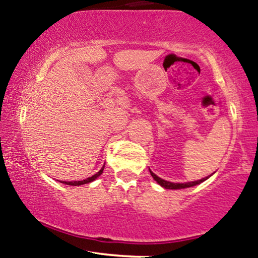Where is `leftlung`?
I'll use <instances>...</instances> for the list:
<instances>
[{"instance_id": "left-lung-1", "label": "left lung", "mask_w": 258, "mask_h": 258, "mask_svg": "<svg viewBox=\"0 0 258 258\" xmlns=\"http://www.w3.org/2000/svg\"><path fill=\"white\" fill-rule=\"evenodd\" d=\"M150 173H151L152 178L155 179L156 181H157L158 184L161 185V186H163L164 189H185V187H191V186H195V185H198L200 183H202V181H205L208 176L206 178H202L200 179V180H196V181H189V183H170V181H167V180H163V179L160 178V176H157L155 174V173H152V170L150 169Z\"/></svg>"}]
</instances>
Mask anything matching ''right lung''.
I'll return each instance as SVG.
<instances>
[{"mask_svg": "<svg viewBox=\"0 0 258 258\" xmlns=\"http://www.w3.org/2000/svg\"><path fill=\"white\" fill-rule=\"evenodd\" d=\"M103 168H105V166H103L102 168H101V169L98 170V172L96 173V174H94V175H92V176H90V178L85 179V180H79V181H64V183H63V181H60V183H63V184H67V185H74V186H79V185H83V184H88V183H91V181H94L95 179H97V176H100L101 174H102V172H103Z\"/></svg>", "mask_w": 258, "mask_h": 258, "instance_id": "obj_1", "label": "right lung"}]
</instances>
